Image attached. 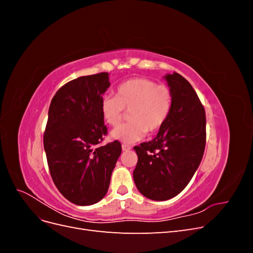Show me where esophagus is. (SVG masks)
I'll list each match as a JSON object with an SVG mask.
<instances>
[{
	"label": "esophagus",
	"instance_id": "obj_1",
	"mask_svg": "<svg viewBox=\"0 0 253 253\" xmlns=\"http://www.w3.org/2000/svg\"><path fill=\"white\" fill-rule=\"evenodd\" d=\"M121 147H122V150H124V151H128V150L132 149V145L126 144V143H122Z\"/></svg>",
	"mask_w": 253,
	"mask_h": 253
}]
</instances>
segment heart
<instances>
[{
    "mask_svg": "<svg viewBox=\"0 0 253 253\" xmlns=\"http://www.w3.org/2000/svg\"><path fill=\"white\" fill-rule=\"evenodd\" d=\"M173 96L170 87L147 78H133L119 84L115 96L102 98L100 110L106 124L116 126L129 112L128 124L112 131V138L132 143L148 132L162 128L170 116Z\"/></svg>",
    "mask_w": 253,
    "mask_h": 253,
    "instance_id": "heart-1",
    "label": "heart"
}]
</instances>
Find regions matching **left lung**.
I'll list each match as a JSON object with an SVG mask.
<instances>
[{
	"mask_svg": "<svg viewBox=\"0 0 253 253\" xmlns=\"http://www.w3.org/2000/svg\"><path fill=\"white\" fill-rule=\"evenodd\" d=\"M165 79L173 96L170 116L154 139L134 147L135 185L153 201L170 200L187 187L206 147V113L196 91L177 73Z\"/></svg>",
	"mask_w": 253,
	"mask_h": 253,
	"instance_id": "obj_1",
	"label": "left lung"
}]
</instances>
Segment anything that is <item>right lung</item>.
<instances>
[{"mask_svg":"<svg viewBox=\"0 0 253 253\" xmlns=\"http://www.w3.org/2000/svg\"><path fill=\"white\" fill-rule=\"evenodd\" d=\"M109 74L83 76L67 82L53 96L43 142L57 189L79 206L101 201L121 154L118 140L98 145L108 134L101 115Z\"/></svg>","mask_w":253,"mask_h":253,"instance_id":"right-lung-1","label":"right lung"}]
</instances>
